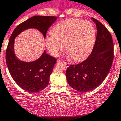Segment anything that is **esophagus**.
Here are the masks:
<instances>
[{"instance_id": "1", "label": "esophagus", "mask_w": 121, "mask_h": 121, "mask_svg": "<svg viewBox=\"0 0 121 121\" xmlns=\"http://www.w3.org/2000/svg\"><path fill=\"white\" fill-rule=\"evenodd\" d=\"M57 62L58 63H60V62H62L63 64H64V65H65V66H66V67H68L69 66V64L68 62H64V61H61V60H57Z\"/></svg>"}]
</instances>
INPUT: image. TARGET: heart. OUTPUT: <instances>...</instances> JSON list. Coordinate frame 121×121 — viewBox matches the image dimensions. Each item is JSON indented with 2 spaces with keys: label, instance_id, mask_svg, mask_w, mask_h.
Listing matches in <instances>:
<instances>
[{
  "label": "heart",
  "instance_id": "obj_1",
  "mask_svg": "<svg viewBox=\"0 0 121 121\" xmlns=\"http://www.w3.org/2000/svg\"><path fill=\"white\" fill-rule=\"evenodd\" d=\"M52 33L45 39L49 52L53 56H59L65 44L66 50L75 60L88 57L96 41L94 24L81 19H69L60 22L54 26Z\"/></svg>",
  "mask_w": 121,
  "mask_h": 121
}]
</instances>
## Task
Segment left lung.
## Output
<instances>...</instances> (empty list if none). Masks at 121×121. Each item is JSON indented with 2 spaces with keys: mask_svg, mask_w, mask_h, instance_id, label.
Masks as SVG:
<instances>
[{
  "mask_svg": "<svg viewBox=\"0 0 121 121\" xmlns=\"http://www.w3.org/2000/svg\"><path fill=\"white\" fill-rule=\"evenodd\" d=\"M96 25L97 37L91 53L84 61L70 65L66 71L68 83L73 89L86 93L95 89L105 80L113 60V43L105 26L91 18Z\"/></svg>",
  "mask_w": 121,
  "mask_h": 121,
  "instance_id": "8db88e82",
  "label": "left lung"
}]
</instances>
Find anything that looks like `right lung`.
Wrapping results in <instances>:
<instances>
[{"label":"right lung","mask_w":121,"mask_h":121,"mask_svg":"<svg viewBox=\"0 0 121 121\" xmlns=\"http://www.w3.org/2000/svg\"><path fill=\"white\" fill-rule=\"evenodd\" d=\"M57 18L56 17L34 16L18 25L10 37L6 52L7 66L12 78L24 90L37 93L44 89L49 84L56 59L44 50L34 61H22L15 53V39L22 32L30 28L39 30L45 39L48 29Z\"/></svg>","instance_id":"add662e5"}]
</instances>
